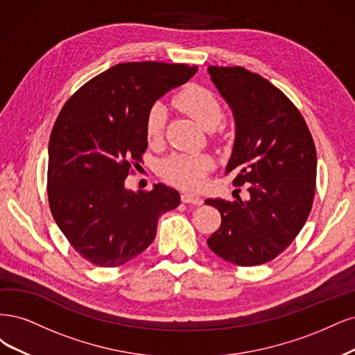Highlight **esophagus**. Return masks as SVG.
<instances>
[{
	"mask_svg": "<svg viewBox=\"0 0 355 355\" xmlns=\"http://www.w3.org/2000/svg\"><path fill=\"white\" fill-rule=\"evenodd\" d=\"M181 202L182 203H189V205H200L202 199L198 196V194H193V193H181Z\"/></svg>",
	"mask_w": 355,
	"mask_h": 355,
	"instance_id": "obj_1",
	"label": "esophagus"
}]
</instances>
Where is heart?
Here are the masks:
<instances>
[{
	"label": "heart",
	"instance_id": "obj_1",
	"mask_svg": "<svg viewBox=\"0 0 355 355\" xmlns=\"http://www.w3.org/2000/svg\"><path fill=\"white\" fill-rule=\"evenodd\" d=\"M177 106L196 121L202 128L212 131L223 119V107L209 89L199 85H189L175 97ZM166 122V109L162 103H155L146 116V135L150 143L162 139ZM212 168L208 155L178 153L169 156L159 166L161 175L182 189H199Z\"/></svg>",
	"mask_w": 355,
	"mask_h": 355
}]
</instances>
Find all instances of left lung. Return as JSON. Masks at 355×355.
I'll list each match as a JSON object with an SVG mask.
<instances>
[{
  "label": "left lung",
  "instance_id": "1",
  "mask_svg": "<svg viewBox=\"0 0 355 355\" xmlns=\"http://www.w3.org/2000/svg\"><path fill=\"white\" fill-rule=\"evenodd\" d=\"M208 72L236 123L225 174L249 191L248 200L239 194L234 202L205 200L221 214L208 246L236 266L266 264L293 242L310 215L315 146L301 112L266 78L240 66H209Z\"/></svg>",
  "mask_w": 355,
  "mask_h": 355
}]
</instances>
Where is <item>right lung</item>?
Here are the masks:
<instances>
[{"mask_svg": "<svg viewBox=\"0 0 355 355\" xmlns=\"http://www.w3.org/2000/svg\"><path fill=\"white\" fill-rule=\"evenodd\" d=\"M198 66L119 63L66 101L49 143L47 193L53 218L84 259L119 267L153 242L157 220L180 205L162 182L132 191L125 178L147 148L146 116L157 98L187 83Z\"/></svg>", "mask_w": 355, "mask_h": 355, "instance_id": "right-lung-1", "label": "right lung"}]
</instances>
